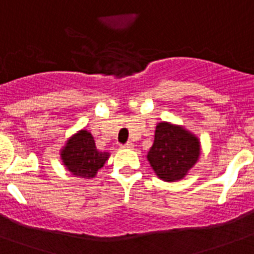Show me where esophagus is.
I'll list each match as a JSON object with an SVG mask.
<instances>
[{
    "mask_svg": "<svg viewBox=\"0 0 254 254\" xmlns=\"http://www.w3.org/2000/svg\"><path fill=\"white\" fill-rule=\"evenodd\" d=\"M133 146H134V145H133L131 142H127V143H124V145H121L123 149H133Z\"/></svg>",
    "mask_w": 254,
    "mask_h": 254,
    "instance_id": "1",
    "label": "esophagus"
}]
</instances>
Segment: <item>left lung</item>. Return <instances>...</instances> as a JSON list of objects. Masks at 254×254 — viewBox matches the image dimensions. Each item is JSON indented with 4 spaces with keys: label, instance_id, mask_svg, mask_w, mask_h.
Returning <instances> with one entry per match:
<instances>
[{
    "label": "left lung",
    "instance_id": "obj_1",
    "mask_svg": "<svg viewBox=\"0 0 254 254\" xmlns=\"http://www.w3.org/2000/svg\"><path fill=\"white\" fill-rule=\"evenodd\" d=\"M200 155V141L183 127L159 123L153 146L147 153L154 173L165 182H175L187 175Z\"/></svg>",
    "mask_w": 254,
    "mask_h": 254
}]
</instances>
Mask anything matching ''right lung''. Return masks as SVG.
Instances as JSON below:
<instances>
[{
	"mask_svg": "<svg viewBox=\"0 0 254 254\" xmlns=\"http://www.w3.org/2000/svg\"><path fill=\"white\" fill-rule=\"evenodd\" d=\"M108 151H100L95 145V139L88 130H79L67 139L62 149L61 158L65 169L79 178L91 179L109 158Z\"/></svg>",
	"mask_w": 254,
	"mask_h": 254,
	"instance_id": "obj_1",
	"label": "right lung"
}]
</instances>
